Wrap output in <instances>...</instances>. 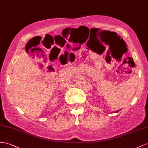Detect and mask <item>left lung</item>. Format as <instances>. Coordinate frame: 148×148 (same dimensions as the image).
<instances>
[{
    "mask_svg": "<svg viewBox=\"0 0 148 148\" xmlns=\"http://www.w3.org/2000/svg\"><path fill=\"white\" fill-rule=\"evenodd\" d=\"M120 111V110H119ZM119 112V111H116V112H115V113H116V112Z\"/></svg>",
    "mask_w": 148,
    "mask_h": 148,
    "instance_id": "1",
    "label": "left lung"
}]
</instances>
